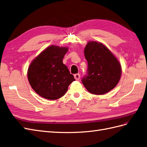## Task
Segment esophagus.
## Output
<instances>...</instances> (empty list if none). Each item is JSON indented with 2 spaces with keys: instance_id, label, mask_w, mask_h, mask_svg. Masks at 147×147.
<instances>
[{
  "instance_id": "1",
  "label": "esophagus",
  "mask_w": 147,
  "mask_h": 147,
  "mask_svg": "<svg viewBox=\"0 0 147 147\" xmlns=\"http://www.w3.org/2000/svg\"><path fill=\"white\" fill-rule=\"evenodd\" d=\"M74 77L76 80H80V74H75L74 75Z\"/></svg>"
}]
</instances>
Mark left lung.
I'll use <instances>...</instances> for the list:
<instances>
[{
    "label": "left lung",
    "mask_w": 147,
    "mask_h": 147,
    "mask_svg": "<svg viewBox=\"0 0 147 147\" xmlns=\"http://www.w3.org/2000/svg\"><path fill=\"white\" fill-rule=\"evenodd\" d=\"M88 67L82 79L86 89L93 94L101 95L114 89L120 79L121 65L115 56L102 43L89 41L84 49Z\"/></svg>",
    "instance_id": "1"
}]
</instances>
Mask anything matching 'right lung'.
I'll use <instances>...</instances> for the list:
<instances>
[{
    "label": "right lung",
    "instance_id": "obj_1",
    "mask_svg": "<svg viewBox=\"0 0 147 147\" xmlns=\"http://www.w3.org/2000/svg\"><path fill=\"white\" fill-rule=\"evenodd\" d=\"M67 47L51 45L33 60L28 69V80L39 96L56 100L65 94L69 85L75 81L63 59Z\"/></svg>",
    "mask_w": 147,
    "mask_h": 147
}]
</instances>
